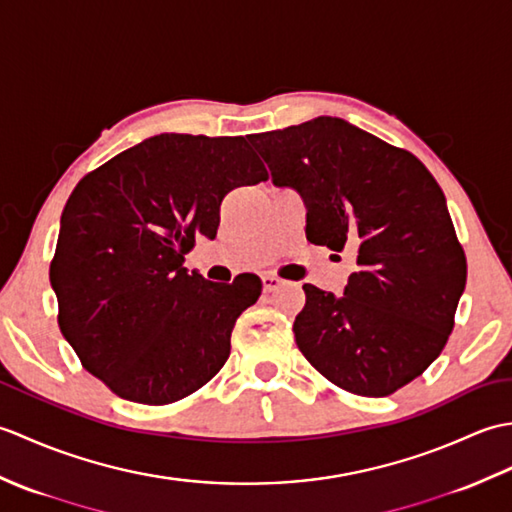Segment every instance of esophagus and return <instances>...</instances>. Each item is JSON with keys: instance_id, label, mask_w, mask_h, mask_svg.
Wrapping results in <instances>:
<instances>
[{"instance_id": "1", "label": "esophagus", "mask_w": 512, "mask_h": 512, "mask_svg": "<svg viewBox=\"0 0 512 512\" xmlns=\"http://www.w3.org/2000/svg\"><path fill=\"white\" fill-rule=\"evenodd\" d=\"M262 284H264V292H273V290L279 288L281 279L275 277V275H264V277H262Z\"/></svg>"}]
</instances>
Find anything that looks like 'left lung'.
<instances>
[{
  "label": "left lung",
  "mask_w": 512,
  "mask_h": 512,
  "mask_svg": "<svg viewBox=\"0 0 512 512\" xmlns=\"http://www.w3.org/2000/svg\"><path fill=\"white\" fill-rule=\"evenodd\" d=\"M277 187L299 191L308 242L354 253L343 297L306 284L292 332L319 374L356 396H389L449 341L466 255L422 162L343 118L248 136Z\"/></svg>",
  "instance_id": "left-lung-1"
}]
</instances>
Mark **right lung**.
<instances>
[{
	"mask_svg": "<svg viewBox=\"0 0 512 512\" xmlns=\"http://www.w3.org/2000/svg\"><path fill=\"white\" fill-rule=\"evenodd\" d=\"M264 180L244 136L160 134L76 184L50 284L63 336L116 396L169 405L220 372L262 281L213 284L189 275L184 255L198 235L215 237L228 191Z\"/></svg>",
	"mask_w": 512,
	"mask_h": 512,
	"instance_id": "1",
	"label": "right lung"
}]
</instances>
